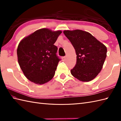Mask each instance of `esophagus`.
<instances>
[{
	"mask_svg": "<svg viewBox=\"0 0 121 121\" xmlns=\"http://www.w3.org/2000/svg\"><path fill=\"white\" fill-rule=\"evenodd\" d=\"M62 59L63 61H65L66 60V56H63V57L62 58Z\"/></svg>",
	"mask_w": 121,
	"mask_h": 121,
	"instance_id": "esophagus-1",
	"label": "esophagus"
}]
</instances>
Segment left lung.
I'll return each instance as SVG.
<instances>
[{"instance_id": "8db88e82", "label": "left lung", "mask_w": 121, "mask_h": 121, "mask_svg": "<svg viewBox=\"0 0 121 121\" xmlns=\"http://www.w3.org/2000/svg\"><path fill=\"white\" fill-rule=\"evenodd\" d=\"M63 33L75 50L76 63L71 70L74 78L89 82L98 75L107 56L106 46L91 33L80 30H65Z\"/></svg>"}]
</instances>
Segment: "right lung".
Wrapping results in <instances>:
<instances>
[{
	"mask_svg": "<svg viewBox=\"0 0 121 121\" xmlns=\"http://www.w3.org/2000/svg\"><path fill=\"white\" fill-rule=\"evenodd\" d=\"M62 31L41 29L24 37L17 46V61L23 73L30 82L42 85L52 79L60 59L54 45Z\"/></svg>",
	"mask_w": 121,
	"mask_h": 121,
	"instance_id": "right-lung-1",
	"label": "right lung"
}]
</instances>
